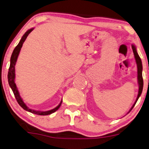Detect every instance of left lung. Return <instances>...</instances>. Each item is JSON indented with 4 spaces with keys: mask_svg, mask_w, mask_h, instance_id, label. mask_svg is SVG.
I'll list each match as a JSON object with an SVG mask.
<instances>
[{
    "mask_svg": "<svg viewBox=\"0 0 149 149\" xmlns=\"http://www.w3.org/2000/svg\"><path fill=\"white\" fill-rule=\"evenodd\" d=\"M132 49H133V52L134 53V56H135V60H136L137 66V80H138V84H139V91H138V95H137V97L136 99V101L134 103V104L132 106V108L130 110V111L133 109V108L135 106V104H136L137 101L138 100L139 97H140L141 94H142V92L143 90V85H144V82H143V78H142V61L139 57V56L137 54L136 47L134 45H132Z\"/></svg>",
    "mask_w": 149,
    "mask_h": 149,
    "instance_id": "obj_1",
    "label": "left lung"
}]
</instances>
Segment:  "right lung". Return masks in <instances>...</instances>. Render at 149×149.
Instances as JSON below:
<instances>
[{
	"label": "right lung",
	"instance_id": "add662e5",
	"mask_svg": "<svg viewBox=\"0 0 149 149\" xmlns=\"http://www.w3.org/2000/svg\"><path fill=\"white\" fill-rule=\"evenodd\" d=\"M34 30V28L30 29V30H27L26 32L25 33V34L23 36V37L21 38V41H20L19 43L16 47L14 48V51H13L12 56H11V59H10V68H9V71H8V75H7V79H8V83L9 85H10V88H12L13 93H14V96H15V98L17 102L18 103L20 106H21L22 108H23L24 110L25 111L30 112V113L36 114V115H50L53 113H54L55 111H57V110L61 106V104L62 101L60 102V104L56 106V108H54V109L50 110V111H34V110L30 109L27 106H26V104L23 102V100L20 96L19 93H18V88L16 87V85L15 84V81H14V79H15V65L16 63V61H17L18 54H19L20 51H21V49L22 46H23V44L24 43V41H25L27 36L29 35V34L32 32V31Z\"/></svg>",
	"mask_w": 149,
	"mask_h": 149
}]
</instances>
